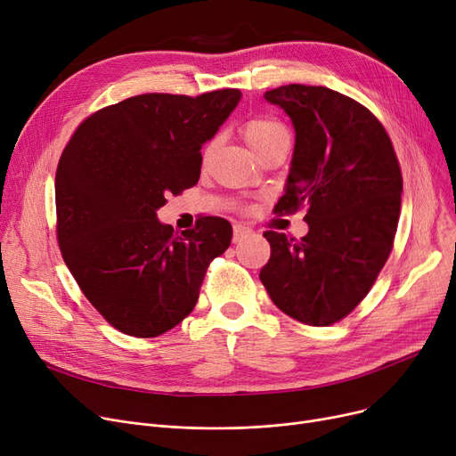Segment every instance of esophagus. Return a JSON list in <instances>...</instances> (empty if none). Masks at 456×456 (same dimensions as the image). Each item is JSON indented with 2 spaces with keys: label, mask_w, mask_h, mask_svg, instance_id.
Returning <instances> with one entry per match:
<instances>
[{
  "label": "esophagus",
  "mask_w": 456,
  "mask_h": 456,
  "mask_svg": "<svg viewBox=\"0 0 456 456\" xmlns=\"http://www.w3.org/2000/svg\"><path fill=\"white\" fill-rule=\"evenodd\" d=\"M251 234V229L249 227H244V225H234L232 227V242H242L244 238H248Z\"/></svg>",
  "instance_id": "esophagus-1"
}]
</instances>
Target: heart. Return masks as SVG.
Here are the masks:
<instances>
[{
    "label": "heart",
    "mask_w": 456,
    "mask_h": 456,
    "mask_svg": "<svg viewBox=\"0 0 456 456\" xmlns=\"http://www.w3.org/2000/svg\"><path fill=\"white\" fill-rule=\"evenodd\" d=\"M244 138L248 142V146L258 153L260 150H265L268 143L281 136H289V131L282 124H279L273 118H265V116H256L248 119L242 127Z\"/></svg>",
    "instance_id": "b5f03b06"
}]
</instances>
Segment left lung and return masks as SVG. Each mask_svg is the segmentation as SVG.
Segmentation results:
<instances>
[{"mask_svg":"<svg viewBox=\"0 0 456 456\" xmlns=\"http://www.w3.org/2000/svg\"><path fill=\"white\" fill-rule=\"evenodd\" d=\"M292 119L296 146L275 212L306 207L297 242L266 231L260 281L290 318L325 327L346 318L392 251L403 177L390 136L361 103L325 86L286 85L265 94Z\"/></svg>","mask_w":456,"mask_h":456,"instance_id":"1","label":"left lung"}]
</instances>
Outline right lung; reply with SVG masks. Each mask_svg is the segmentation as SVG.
<instances>
[{
	"label": "right lung",
	"instance_id": "right-lung-1",
	"mask_svg": "<svg viewBox=\"0 0 456 456\" xmlns=\"http://www.w3.org/2000/svg\"><path fill=\"white\" fill-rule=\"evenodd\" d=\"M242 98L225 88L188 98L142 94L88 116L55 175L57 238L68 270L118 330L153 338L194 310L210 260L232 238L205 216L175 234L166 198L198 184L201 148Z\"/></svg>",
	"mask_w": 456,
	"mask_h": 456
}]
</instances>
